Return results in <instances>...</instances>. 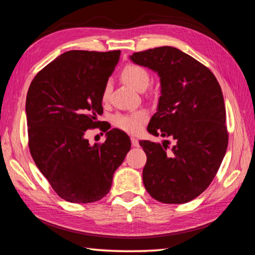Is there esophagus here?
Segmentation results:
<instances>
[{
  "label": "esophagus",
  "mask_w": 255,
  "mask_h": 255,
  "mask_svg": "<svg viewBox=\"0 0 255 255\" xmlns=\"http://www.w3.org/2000/svg\"><path fill=\"white\" fill-rule=\"evenodd\" d=\"M131 145H132L133 147H139V141H138L137 138L131 137Z\"/></svg>",
  "instance_id": "obj_1"
}]
</instances>
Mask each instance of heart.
<instances>
[{"label":"heart","instance_id":"b5f03b06","mask_svg":"<svg viewBox=\"0 0 255 255\" xmlns=\"http://www.w3.org/2000/svg\"><path fill=\"white\" fill-rule=\"evenodd\" d=\"M123 80L132 87L133 89L143 91L150 83V76L145 68L138 64H128L122 71ZM110 91H112V83L107 81L103 91V100L107 101L109 99ZM148 119V114L143 110H137V112L128 114H115L113 116V124L116 127L122 129L128 133L139 132L143 125Z\"/></svg>","mask_w":255,"mask_h":255}]
</instances>
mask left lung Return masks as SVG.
Segmentation results:
<instances>
[{
    "label": "left lung",
    "mask_w": 255,
    "mask_h": 255,
    "mask_svg": "<svg viewBox=\"0 0 255 255\" xmlns=\"http://www.w3.org/2000/svg\"><path fill=\"white\" fill-rule=\"evenodd\" d=\"M130 60L160 78L161 96L148 132L176 140L170 151L164 143L139 141L147 156L143 185L156 201L184 204L210 186L228 148L220 83L204 64L173 47L135 52Z\"/></svg>",
    "instance_id": "obj_1"
}]
</instances>
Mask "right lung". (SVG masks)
<instances>
[{"instance_id":"1","label":"right lung","mask_w":255,"mask_h":255,"mask_svg":"<svg viewBox=\"0 0 255 255\" xmlns=\"http://www.w3.org/2000/svg\"><path fill=\"white\" fill-rule=\"evenodd\" d=\"M120 51L71 50L38 72L26 95L32 158L54 192L70 203H92L107 195L130 149L124 131L112 129L104 143L85 137L98 127L103 91Z\"/></svg>"}]
</instances>
